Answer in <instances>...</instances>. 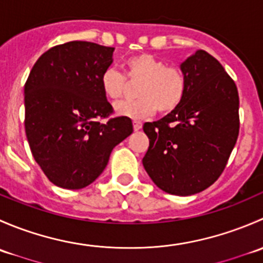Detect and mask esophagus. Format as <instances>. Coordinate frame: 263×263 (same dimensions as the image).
<instances>
[{"label":"esophagus","instance_id":"34e87169","mask_svg":"<svg viewBox=\"0 0 263 263\" xmlns=\"http://www.w3.org/2000/svg\"><path fill=\"white\" fill-rule=\"evenodd\" d=\"M142 127V123L140 121H137V119H135L134 121V129L135 131H139V129H141Z\"/></svg>","mask_w":263,"mask_h":263}]
</instances>
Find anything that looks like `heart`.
Here are the masks:
<instances>
[{"label":"heart","mask_w":263,"mask_h":263,"mask_svg":"<svg viewBox=\"0 0 263 263\" xmlns=\"http://www.w3.org/2000/svg\"><path fill=\"white\" fill-rule=\"evenodd\" d=\"M123 67L128 81L140 82L139 99L118 103L117 115L140 119L154 115L156 109L160 115H169L182 104L187 92V78L179 67L166 65L150 53L131 55L123 62ZM126 78L112 67L103 71L100 87L107 99H121L128 85Z\"/></svg>","instance_id":"b5f03b06"}]
</instances>
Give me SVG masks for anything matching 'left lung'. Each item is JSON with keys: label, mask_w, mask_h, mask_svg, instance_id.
<instances>
[{"label": "left lung", "mask_w": 263, "mask_h": 263, "mask_svg": "<svg viewBox=\"0 0 263 263\" xmlns=\"http://www.w3.org/2000/svg\"><path fill=\"white\" fill-rule=\"evenodd\" d=\"M187 92L174 112L146 122L148 177L164 192L190 196L210 187L225 169L239 134L237 85L219 61L200 49L181 65Z\"/></svg>", "instance_id": "1"}]
</instances>
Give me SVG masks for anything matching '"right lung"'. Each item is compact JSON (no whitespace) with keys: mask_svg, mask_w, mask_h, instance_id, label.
Wrapping results in <instances>:
<instances>
[{"mask_svg":"<svg viewBox=\"0 0 263 263\" xmlns=\"http://www.w3.org/2000/svg\"><path fill=\"white\" fill-rule=\"evenodd\" d=\"M112 47L73 41L38 58L24 86L25 134L34 159L53 184L80 190L102 174L113 147L134 131L113 107L100 76L113 62Z\"/></svg>","mask_w":263,"mask_h":263,"instance_id":"right-lung-1","label":"right lung"}]
</instances>
